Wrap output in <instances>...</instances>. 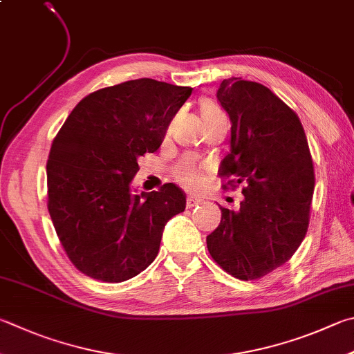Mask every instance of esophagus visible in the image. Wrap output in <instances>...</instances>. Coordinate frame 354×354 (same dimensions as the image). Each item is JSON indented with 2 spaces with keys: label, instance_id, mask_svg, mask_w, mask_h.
<instances>
[{
  "label": "esophagus",
  "instance_id": "esophagus-1",
  "mask_svg": "<svg viewBox=\"0 0 354 354\" xmlns=\"http://www.w3.org/2000/svg\"><path fill=\"white\" fill-rule=\"evenodd\" d=\"M203 201L199 198H195V196H187V207L189 209H192V207H195V205H198V204H201Z\"/></svg>",
  "mask_w": 354,
  "mask_h": 354
}]
</instances>
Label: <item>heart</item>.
Returning <instances> with one entry per match:
<instances>
[{"instance_id":"heart-1","label":"heart","mask_w":354,"mask_h":354,"mask_svg":"<svg viewBox=\"0 0 354 354\" xmlns=\"http://www.w3.org/2000/svg\"><path fill=\"white\" fill-rule=\"evenodd\" d=\"M199 111H201V118L204 122L209 119L218 118V115H223V111L220 110V108H218L215 104H212V102H209V100L203 102ZM175 175H176L179 183H183L184 185H187V187H190V189H196L203 183L201 169H199V167L192 159L183 160V162L176 167Z\"/></svg>"}]
</instances>
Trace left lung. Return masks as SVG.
Masks as SVG:
<instances>
[{
  "mask_svg": "<svg viewBox=\"0 0 354 354\" xmlns=\"http://www.w3.org/2000/svg\"><path fill=\"white\" fill-rule=\"evenodd\" d=\"M216 99L230 119V150L220 176L243 184L239 210L221 209L207 235L218 265L240 280H257L285 265L304 241L314 192V167L304 127L271 89L236 77Z\"/></svg>",
  "mask_w": 354,
  "mask_h": 354,
  "instance_id": "8db88e82",
  "label": "left lung"
}]
</instances>
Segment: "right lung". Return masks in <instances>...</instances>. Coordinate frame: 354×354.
<instances>
[{"instance_id": "add662e5", "label": "right lung", "mask_w": 354, "mask_h": 354, "mask_svg": "<svg viewBox=\"0 0 354 354\" xmlns=\"http://www.w3.org/2000/svg\"><path fill=\"white\" fill-rule=\"evenodd\" d=\"M192 88L128 80L82 99L50 147L48 209L73 265L119 283L149 268L167 221L185 209L175 184L134 194L138 159L156 151Z\"/></svg>"}]
</instances>
